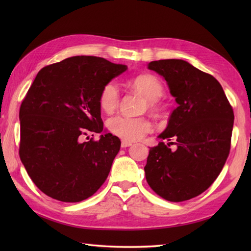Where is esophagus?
<instances>
[{
	"label": "esophagus",
	"instance_id": "obj_1",
	"mask_svg": "<svg viewBox=\"0 0 251 251\" xmlns=\"http://www.w3.org/2000/svg\"><path fill=\"white\" fill-rule=\"evenodd\" d=\"M130 146H131V142H129V141L122 140V142H121V147L122 148H127V147H130Z\"/></svg>",
	"mask_w": 251,
	"mask_h": 251
}]
</instances>
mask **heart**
Here are the masks:
<instances>
[{
    "mask_svg": "<svg viewBox=\"0 0 251 251\" xmlns=\"http://www.w3.org/2000/svg\"><path fill=\"white\" fill-rule=\"evenodd\" d=\"M130 87L147 98L146 106L153 114H158L164 110L161 96L164 86L157 76L153 74H141L129 82ZM120 103V89L114 82L106 83L99 95V106L104 113H112ZM108 128L111 134L125 141H137L142 139L151 131V123L146 117L114 116L109 120Z\"/></svg>",
    "mask_w": 251,
    "mask_h": 251,
    "instance_id": "obj_1",
    "label": "heart"
}]
</instances>
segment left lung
I'll return each mask as SVG.
<instances>
[{
	"instance_id": "obj_1",
	"label": "left lung",
	"mask_w": 251,
	"mask_h": 251,
	"mask_svg": "<svg viewBox=\"0 0 251 251\" xmlns=\"http://www.w3.org/2000/svg\"><path fill=\"white\" fill-rule=\"evenodd\" d=\"M149 69L168 83L178 106L145 167L147 182L169 201L199 196L214 183L231 149L234 112L222 86L206 72L181 59L151 61ZM170 144L177 149L172 151Z\"/></svg>"
}]
</instances>
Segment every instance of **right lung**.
Listing matches in <instances>:
<instances>
[{"instance_id": "1", "label": "right lung", "mask_w": 251, "mask_h": 251, "mask_svg": "<svg viewBox=\"0 0 251 251\" xmlns=\"http://www.w3.org/2000/svg\"><path fill=\"white\" fill-rule=\"evenodd\" d=\"M126 69L104 58L75 56L37 73L19 110V156L31 180L47 196L81 201L108 178L120 139L110 132L99 140L83 138L103 130L100 92Z\"/></svg>"}]
</instances>
